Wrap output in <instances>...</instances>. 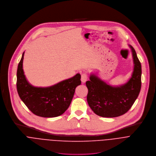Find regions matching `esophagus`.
<instances>
[{"instance_id": "1", "label": "esophagus", "mask_w": 156, "mask_h": 156, "mask_svg": "<svg viewBox=\"0 0 156 156\" xmlns=\"http://www.w3.org/2000/svg\"><path fill=\"white\" fill-rule=\"evenodd\" d=\"M87 80V76L86 74H82L81 76V82L82 83H85Z\"/></svg>"}]
</instances>
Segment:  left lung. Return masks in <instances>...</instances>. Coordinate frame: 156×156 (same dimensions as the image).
<instances>
[{
  "instance_id": "1",
  "label": "left lung",
  "mask_w": 156,
  "mask_h": 156,
  "mask_svg": "<svg viewBox=\"0 0 156 156\" xmlns=\"http://www.w3.org/2000/svg\"><path fill=\"white\" fill-rule=\"evenodd\" d=\"M131 49L133 69L131 77L125 83L112 85L105 82L98 73L92 72L90 80L86 82L88 88L87 100L91 110L103 117H115L126 113L138 97L141 86V65L133 47Z\"/></svg>"
}]
</instances>
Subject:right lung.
<instances>
[{
	"mask_svg": "<svg viewBox=\"0 0 156 156\" xmlns=\"http://www.w3.org/2000/svg\"><path fill=\"white\" fill-rule=\"evenodd\" d=\"M24 51L18 66L16 88L20 98L35 115L55 117L69 108L76 87L80 85V74L62 80L49 87H35L27 80L23 70Z\"/></svg>",
	"mask_w": 156,
	"mask_h": 156,
	"instance_id": "1",
	"label": "right lung"
}]
</instances>
